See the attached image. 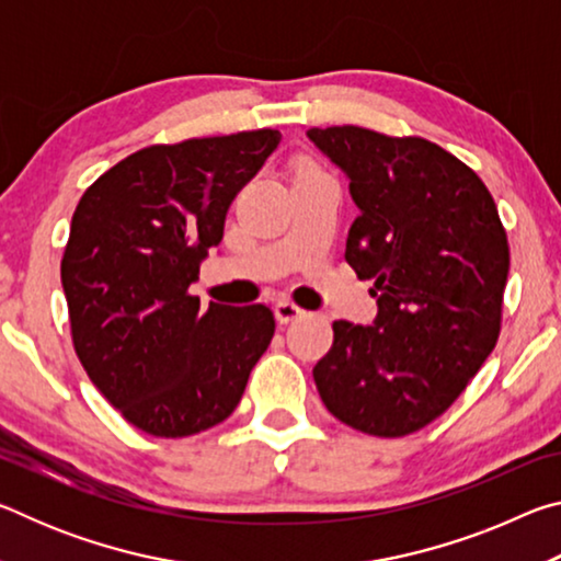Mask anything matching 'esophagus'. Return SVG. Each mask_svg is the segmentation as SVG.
<instances>
[{
	"instance_id": "esophagus-1",
	"label": "esophagus",
	"mask_w": 561,
	"mask_h": 561,
	"mask_svg": "<svg viewBox=\"0 0 561 561\" xmlns=\"http://www.w3.org/2000/svg\"><path fill=\"white\" fill-rule=\"evenodd\" d=\"M304 314H307V311L299 309L297 304H291V301H277V304H274V317H277L279 324H291V321L301 319Z\"/></svg>"
}]
</instances>
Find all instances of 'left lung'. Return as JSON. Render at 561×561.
<instances>
[{
    "label": "left lung",
    "instance_id": "1",
    "mask_svg": "<svg viewBox=\"0 0 561 561\" xmlns=\"http://www.w3.org/2000/svg\"><path fill=\"white\" fill-rule=\"evenodd\" d=\"M307 136L348 178L346 262L378 304L371 327L334 321L319 396L351 428L401 438L448 411L497 344L505 227L474 170L431 140L358 126Z\"/></svg>",
    "mask_w": 561,
    "mask_h": 561
}]
</instances>
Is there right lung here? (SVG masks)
<instances>
[{
    "label": "right lung",
    "instance_id": "right-lung-1",
    "mask_svg": "<svg viewBox=\"0 0 561 561\" xmlns=\"http://www.w3.org/2000/svg\"><path fill=\"white\" fill-rule=\"evenodd\" d=\"M282 133L150 146L106 170L76 205L61 260L76 356L136 428L185 438L230 415L274 336L264 304L190 294L225 215Z\"/></svg>",
    "mask_w": 561,
    "mask_h": 561
}]
</instances>
